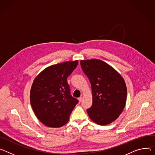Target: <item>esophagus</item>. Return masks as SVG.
<instances>
[{"label":"esophagus","mask_w":155,"mask_h":155,"mask_svg":"<svg viewBox=\"0 0 155 155\" xmlns=\"http://www.w3.org/2000/svg\"><path fill=\"white\" fill-rule=\"evenodd\" d=\"M78 100H79V101H80V102H81L82 101V97H79V98H78Z\"/></svg>","instance_id":"obj_1"}]
</instances>
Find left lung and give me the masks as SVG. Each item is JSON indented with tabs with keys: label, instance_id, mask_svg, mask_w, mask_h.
<instances>
[{
	"label": "left lung",
	"instance_id": "left-lung-1",
	"mask_svg": "<svg viewBox=\"0 0 155 155\" xmlns=\"http://www.w3.org/2000/svg\"><path fill=\"white\" fill-rule=\"evenodd\" d=\"M80 63L91 84L93 102L87 110L89 117L99 125L113 122L126 105L127 88L123 78L101 60H81Z\"/></svg>",
	"mask_w": 155,
	"mask_h": 155
}]
</instances>
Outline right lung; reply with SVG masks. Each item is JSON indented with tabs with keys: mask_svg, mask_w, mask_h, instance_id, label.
I'll use <instances>...</instances> for the list:
<instances>
[{
	"mask_svg": "<svg viewBox=\"0 0 155 155\" xmlns=\"http://www.w3.org/2000/svg\"><path fill=\"white\" fill-rule=\"evenodd\" d=\"M78 61H66L45 68L34 79L30 101L39 121L47 127L64 125L79 100L71 95L67 78L77 67Z\"/></svg>",
	"mask_w": 155,
	"mask_h": 155,
	"instance_id": "right-lung-1",
	"label": "right lung"
}]
</instances>
